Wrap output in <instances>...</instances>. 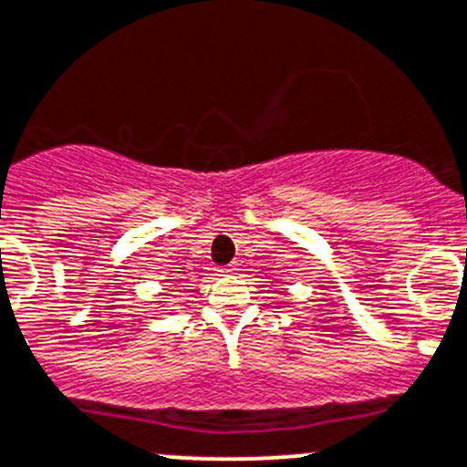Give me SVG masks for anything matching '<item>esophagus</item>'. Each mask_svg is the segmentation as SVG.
Returning a JSON list of instances; mask_svg holds the SVG:
<instances>
[{"mask_svg": "<svg viewBox=\"0 0 467 467\" xmlns=\"http://www.w3.org/2000/svg\"><path fill=\"white\" fill-rule=\"evenodd\" d=\"M216 271H219L221 275H230V274H234V271H237V266H234V265H228V266H219V269H216Z\"/></svg>", "mask_w": 467, "mask_h": 467, "instance_id": "34e87169", "label": "esophagus"}]
</instances>
